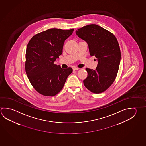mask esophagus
Returning a JSON list of instances; mask_svg holds the SVG:
<instances>
[{
  "label": "esophagus",
  "mask_w": 146,
  "mask_h": 146,
  "mask_svg": "<svg viewBox=\"0 0 146 146\" xmlns=\"http://www.w3.org/2000/svg\"><path fill=\"white\" fill-rule=\"evenodd\" d=\"M73 69L74 70H79V68H77V67H74V68H73Z\"/></svg>",
  "instance_id": "1"
}]
</instances>
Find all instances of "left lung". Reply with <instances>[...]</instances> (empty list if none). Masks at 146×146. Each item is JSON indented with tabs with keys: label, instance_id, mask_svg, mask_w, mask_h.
<instances>
[{
	"label": "left lung",
	"instance_id": "obj_1",
	"mask_svg": "<svg viewBox=\"0 0 146 146\" xmlns=\"http://www.w3.org/2000/svg\"><path fill=\"white\" fill-rule=\"evenodd\" d=\"M76 34L87 42L90 55L98 62L95 70L86 69L84 86L94 93L104 92L114 82L119 69L121 53L117 40L113 34L95 24L78 29Z\"/></svg>",
	"mask_w": 146,
	"mask_h": 146
}]
</instances>
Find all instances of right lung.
Listing matches in <instances>:
<instances>
[{
	"label": "right lung",
	"mask_w": 146,
	"mask_h": 146,
	"mask_svg": "<svg viewBox=\"0 0 146 146\" xmlns=\"http://www.w3.org/2000/svg\"><path fill=\"white\" fill-rule=\"evenodd\" d=\"M74 31L50 29L30 39L26 53L25 69L29 81L40 94L53 96L63 88L71 68L62 69L54 62L62 55L64 41Z\"/></svg>",
	"instance_id": "right-lung-1"
}]
</instances>
